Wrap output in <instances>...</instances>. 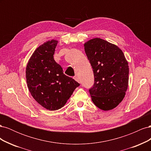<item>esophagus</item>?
Segmentation results:
<instances>
[{
	"label": "esophagus",
	"instance_id": "obj_1",
	"mask_svg": "<svg viewBox=\"0 0 151 151\" xmlns=\"http://www.w3.org/2000/svg\"><path fill=\"white\" fill-rule=\"evenodd\" d=\"M73 78H74L76 81L79 82V78H78V77H77V76H74V77H73Z\"/></svg>",
	"mask_w": 151,
	"mask_h": 151
}]
</instances>
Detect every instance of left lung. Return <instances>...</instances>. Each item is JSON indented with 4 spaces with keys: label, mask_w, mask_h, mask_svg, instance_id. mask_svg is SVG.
Here are the masks:
<instances>
[{
    "label": "left lung",
    "mask_w": 151,
    "mask_h": 151,
    "mask_svg": "<svg viewBox=\"0 0 151 151\" xmlns=\"http://www.w3.org/2000/svg\"><path fill=\"white\" fill-rule=\"evenodd\" d=\"M93 68L94 83L89 90L94 104L108 111L124 98L129 84V68L123 52L116 45L96 38L84 44Z\"/></svg>",
    "instance_id": "left-lung-1"
}]
</instances>
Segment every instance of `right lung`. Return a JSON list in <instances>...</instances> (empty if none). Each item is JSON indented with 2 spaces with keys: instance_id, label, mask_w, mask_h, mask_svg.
<instances>
[{
  "instance_id": "right-lung-1",
  "label": "right lung",
  "mask_w": 151,
  "mask_h": 151,
  "mask_svg": "<svg viewBox=\"0 0 151 151\" xmlns=\"http://www.w3.org/2000/svg\"><path fill=\"white\" fill-rule=\"evenodd\" d=\"M58 42L52 40L36 49L26 66V78L32 96L51 111L63 107L79 84L63 74L53 55Z\"/></svg>"
}]
</instances>
